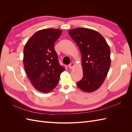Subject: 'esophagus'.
I'll return each mask as SVG.
<instances>
[{
    "mask_svg": "<svg viewBox=\"0 0 132 132\" xmlns=\"http://www.w3.org/2000/svg\"><path fill=\"white\" fill-rule=\"evenodd\" d=\"M74 63H73V62H71L69 64V67L70 69H73V68L74 67Z\"/></svg>",
    "mask_w": 132,
    "mask_h": 132,
    "instance_id": "esophagus-1",
    "label": "esophagus"
}]
</instances>
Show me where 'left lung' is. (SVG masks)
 I'll use <instances>...</instances> for the list:
<instances>
[{"instance_id": "8db88e82", "label": "left lung", "mask_w": 132, "mask_h": 132, "mask_svg": "<svg viewBox=\"0 0 132 132\" xmlns=\"http://www.w3.org/2000/svg\"><path fill=\"white\" fill-rule=\"evenodd\" d=\"M81 54L83 77L77 82L82 91L91 93L97 90L105 80L111 65L110 48L97 31L77 28L68 31Z\"/></svg>"}]
</instances>
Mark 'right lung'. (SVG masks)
I'll return each mask as SVG.
<instances>
[{"mask_svg": "<svg viewBox=\"0 0 132 132\" xmlns=\"http://www.w3.org/2000/svg\"><path fill=\"white\" fill-rule=\"evenodd\" d=\"M59 29H46L37 31L23 49V64L28 78L35 88L48 93L57 85L65 68L59 64L54 43L61 35Z\"/></svg>", "mask_w": 132, "mask_h": 132, "instance_id": "obj_1", "label": "right lung"}]
</instances>
